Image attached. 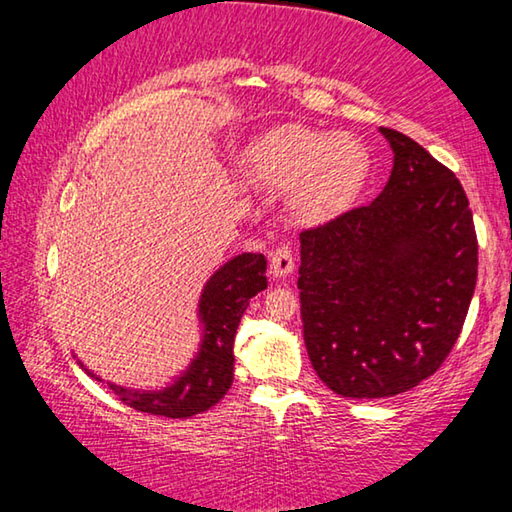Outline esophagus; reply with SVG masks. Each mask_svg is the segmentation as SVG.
<instances>
[{
	"label": "esophagus",
	"mask_w": 512,
	"mask_h": 512,
	"mask_svg": "<svg viewBox=\"0 0 512 512\" xmlns=\"http://www.w3.org/2000/svg\"><path fill=\"white\" fill-rule=\"evenodd\" d=\"M291 271H293V250L287 244L277 246L271 253V273L275 277H284Z\"/></svg>",
	"instance_id": "esophagus-1"
}]
</instances>
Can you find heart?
<instances>
[{"instance_id":"b5f03b06","label":"heart","mask_w":512,"mask_h":512,"mask_svg":"<svg viewBox=\"0 0 512 512\" xmlns=\"http://www.w3.org/2000/svg\"><path fill=\"white\" fill-rule=\"evenodd\" d=\"M250 173L268 189H291V212L318 221L343 210L359 192L366 153L352 137L291 126L257 146Z\"/></svg>"}]
</instances>
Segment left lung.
<instances>
[{
  "mask_svg": "<svg viewBox=\"0 0 512 512\" xmlns=\"http://www.w3.org/2000/svg\"><path fill=\"white\" fill-rule=\"evenodd\" d=\"M386 187L300 232V316L316 375L336 395L393 397L431 377L461 334L479 244L461 183L411 137Z\"/></svg>",
  "mask_w": 512,
  "mask_h": 512,
  "instance_id": "8db88e82",
  "label": "left lung"
}]
</instances>
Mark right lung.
Segmentation results:
<instances>
[{
    "mask_svg": "<svg viewBox=\"0 0 512 512\" xmlns=\"http://www.w3.org/2000/svg\"><path fill=\"white\" fill-rule=\"evenodd\" d=\"M264 273L266 259L259 253H241L223 264L207 280L201 293L198 318L203 323V341L183 375L162 391H135V388L110 384L112 393L135 411L164 415V418H192L196 413L212 409L232 386L235 334L250 298L266 289ZM85 372L97 377L88 368Z\"/></svg>",
    "mask_w": 512,
    "mask_h": 512,
    "instance_id": "right-lung-1",
    "label": "right lung"
}]
</instances>
